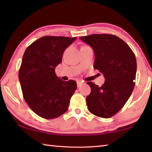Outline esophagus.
Instances as JSON below:
<instances>
[{"label":"esophagus","mask_w":152,"mask_h":152,"mask_svg":"<svg viewBox=\"0 0 152 152\" xmlns=\"http://www.w3.org/2000/svg\"><path fill=\"white\" fill-rule=\"evenodd\" d=\"M83 84V82L80 81V80H78V81H77V86L80 88V87H81L82 85Z\"/></svg>","instance_id":"obj_1"}]
</instances>
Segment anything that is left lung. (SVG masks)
Segmentation results:
<instances>
[{"label":"left lung","mask_w":152,"mask_h":152,"mask_svg":"<svg viewBox=\"0 0 152 152\" xmlns=\"http://www.w3.org/2000/svg\"><path fill=\"white\" fill-rule=\"evenodd\" d=\"M80 39L93 48V67L105 78L101 87L88 82L91 89L86 97L88 108L99 117L111 118L124 107L133 91L136 57L130 47L115 35L94 34Z\"/></svg>","instance_id":"obj_1"}]
</instances>
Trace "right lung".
Here are the masks:
<instances>
[{
	"label": "right lung",
	"mask_w": 152,
	"mask_h": 152,
	"mask_svg": "<svg viewBox=\"0 0 152 152\" xmlns=\"http://www.w3.org/2000/svg\"><path fill=\"white\" fill-rule=\"evenodd\" d=\"M76 37L45 36L25 50L19 71L23 95L35 114L44 119L59 117L69 108L76 89L72 80H61L55 72L64 50Z\"/></svg>",
	"instance_id": "right-lung-1"
}]
</instances>
